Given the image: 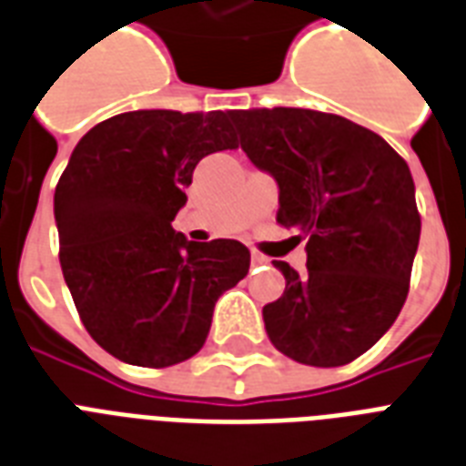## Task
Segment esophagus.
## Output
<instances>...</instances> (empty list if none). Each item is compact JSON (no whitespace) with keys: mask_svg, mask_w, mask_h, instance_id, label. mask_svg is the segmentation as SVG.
I'll return each mask as SVG.
<instances>
[{"mask_svg":"<svg viewBox=\"0 0 466 466\" xmlns=\"http://www.w3.org/2000/svg\"><path fill=\"white\" fill-rule=\"evenodd\" d=\"M251 263H254V266H263V263H268V258L263 254H258V251H251Z\"/></svg>","mask_w":466,"mask_h":466,"instance_id":"1","label":"esophagus"}]
</instances>
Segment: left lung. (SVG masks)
<instances>
[{
    "label": "left lung",
    "mask_w": 466,
    "mask_h": 466,
    "mask_svg": "<svg viewBox=\"0 0 466 466\" xmlns=\"http://www.w3.org/2000/svg\"><path fill=\"white\" fill-rule=\"evenodd\" d=\"M241 149L276 176L278 225L307 239V273L285 261V292L263 307L270 343L339 368L382 339L404 307L420 237L413 178L368 127L309 108L232 113Z\"/></svg>",
    "instance_id": "1"
}]
</instances>
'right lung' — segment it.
<instances>
[{"label":"right lung","instance_id":"1","mask_svg":"<svg viewBox=\"0 0 466 466\" xmlns=\"http://www.w3.org/2000/svg\"><path fill=\"white\" fill-rule=\"evenodd\" d=\"M232 113L133 111L98 123L55 188L60 266L98 346L140 368L203 348L215 302L248 273L237 239L188 241L171 227L203 157L237 149Z\"/></svg>","mask_w":466,"mask_h":466}]
</instances>
